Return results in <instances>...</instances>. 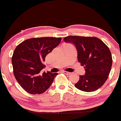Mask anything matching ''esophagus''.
Returning a JSON list of instances; mask_svg holds the SVG:
<instances>
[{"label": "esophagus", "instance_id": "34e87169", "mask_svg": "<svg viewBox=\"0 0 121 121\" xmlns=\"http://www.w3.org/2000/svg\"><path fill=\"white\" fill-rule=\"evenodd\" d=\"M62 73H64V74H65V75H69L71 74V73L70 72H67V71H63L61 72Z\"/></svg>", "mask_w": 121, "mask_h": 121}]
</instances>
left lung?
<instances>
[{"instance_id": "obj_1", "label": "left lung", "mask_w": 121, "mask_h": 121, "mask_svg": "<svg viewBox=\"0 0 121 121\" xmlns=\"http://www.w3.org/2000/svg\"><path fill=\"white\" fill-rule=\"evenodd\" d=\"M64 41L75 45L78 61L86 71L85 75L79 76L76 88L92 92L101 87L108 79L112 67V56L108 46L95 37L69 35Z\"/></svg>"}]
</instances>
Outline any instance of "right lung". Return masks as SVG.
Here are the masks:
<instances>
[{
    "label": "right lung",
    "mask_w": 121,
    "mask_h": 121,
    "mask_svg": "<svg viewBox=\"0 0 121 121\" xmlns=\"http://www.w3.org/2000/svg\"><path fill=\"white\" fill-rule=\"evenodd\" d=\"M61 38L42 37L26 39L16 47L12 64L16 80L25 91L31 94L45 92L52 84L57 73L41 74L45 67L43 62L48 54L60 43Z\"/></svg>",
    "instance_id": "obj_1"
}]
</instances>
